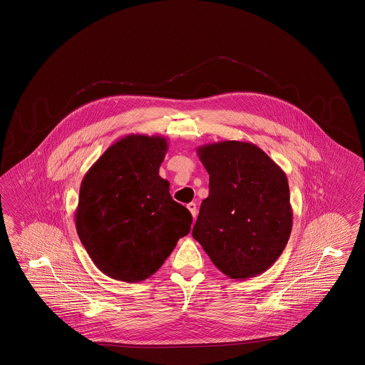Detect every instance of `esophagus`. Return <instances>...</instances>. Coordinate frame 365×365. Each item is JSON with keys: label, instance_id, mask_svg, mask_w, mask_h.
<instances>
[{"label": "esophagus", "instance_id": "34e87169", "mask_svg": "<svg viewBox=\"0 0 365 365\" xmlns=\"http://www.w3.org/2000/svg\"><path fill=\"white\" fill-rule=\"evenodd\" d=\"M187 208H188V211H190L191 215H192V217L195 219L196 214H197V210H196L195 203H188V205H187Z\"/></svg>", "mask_w": 365, "mask_h": 365}]
</instances>
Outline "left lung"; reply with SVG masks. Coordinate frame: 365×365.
I'll list each match as a JSON object with an SVG mask.
<instances>
[{
	"label": "left lung",
	"instance_id": "left-lung-1",
	"mask_svg": "<svg viewBox=\"0 0 365 365\" xmlns=\"http://www.w3.org/2000/svg\"><path fill=\"white\" fill-rule=\"evenodd\" d=\"M210 174L192 236L225 276L247 279L281 256L293 227L284 170L255 143L220 141L196 149Z\"/></svg>",
	"mask_w": 365,
	"mask_h": 365
}]
</instances>
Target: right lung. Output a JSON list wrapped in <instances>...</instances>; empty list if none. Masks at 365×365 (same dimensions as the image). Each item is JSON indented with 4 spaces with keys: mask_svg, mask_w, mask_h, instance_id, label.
Listing matches in <instances>:
<instances>
[{
    "mask_svg": "<svg viewBox=\"0 0 365 365\" xmlns=\"http://www.w3.org/2000/svg\"><path fill=\"white\" fill-rule=\"evenodd\" d=\"M169 149L162 135L128 134L112 143L81 180L75 225L93 264L129 284L153 276L192 216L160 177Z\"/></svg>",
    "mask_w": 365,
    "mask_h": 365,
    "instance_id": "1",
    "label": "right lung"
}]
</instances>
